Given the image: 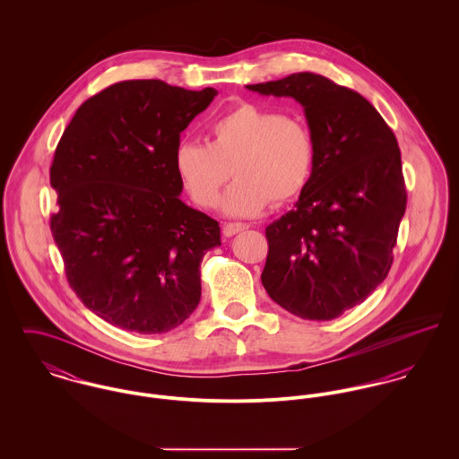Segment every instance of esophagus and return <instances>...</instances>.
I'll return each instance as SVG.
<instances>
[{"label": "esophagus", "mask_w": 459, "mask_h": 459, "mask_svg": "<svg viewBox=\"0 0 459 459\" xmlns=\"http://www.w3.org/2000/svg\"><path fill=\"white\" fill-rule=\"evenodd\" d=\"M249 226L247 224H240V222H230V224H224V228H222V233H224V237H233V235H237V233H240V231H244V230H247Z\"/></svg>", "instance_id": "obj_1"}]
</instances>
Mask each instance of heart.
I'll use <instances>...</instances> for the list:
<instances>
[{
  "label": "heart",
  "mask_w": 459,
  "mask_h": 459,
  "mask_svg": "<svg viewBox=\"0 0 459 459\" xmlns=\"http://www.w3.org/2000/svg\"><path fill=\"white\" fill-rule=\"evenodd\" d=\"M173 162L187 193L204 208L217 204L233 173L237 180L221 208L233 217H251L270 199L286 203L307 187L316 146L300 120L242 102L208 124L206 143H178Z\"/></svg>",
  "instance_id": "heart-1"
}]
</instances>
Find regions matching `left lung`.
I'll return each mask as SVG.
<instances>
[{"instance_id":"1","label":"left lung","mask_w":459,"mask_h":459,"mask_svg":"<svg viewBox=\"0 0 459 459\" xmlns=\"http://www.w3.org/2000/svg\"><path fill=\"white\" fill-rule=\"evenodd\" d=\"M246 88L295 99L316 146L313 177L295 208L264 231L263 286L295 316L333 320L391 270L406 208L395 135L362 95L313 72Z\"/></svg>"}]
</instances>
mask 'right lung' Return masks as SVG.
Segmentation results:
<instances>
[{"label": "right lung", "mask_w": 459, "mask_h": 459, "mask_svg": "<svg viewBox=\"0 0 459 459\" xmlns=\"http://www.w3.org/2000/svg\"><path fill=\"white\" fill-rule=\"evenodd\" d=\"M215 95L122 81L88 99L56 146L53 238L70 288L115 327L169 332L199 304V264L221 246V228L180 199L173 157Z\"/></svg>", "instance_id": "obj_1"}]
</instances>
